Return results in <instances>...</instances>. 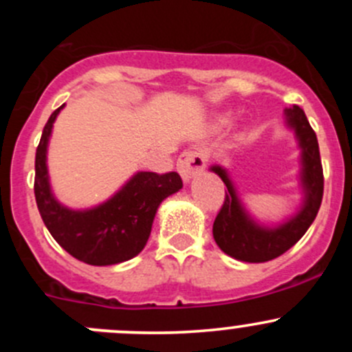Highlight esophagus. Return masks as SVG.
I'll use <instances>...</instances> for the list:
<instances>
[{"instance_id": "esophagus-1", "label": "esophagus", "mask_w": 352, "mask_h": 352, "mask_svg": "<svg viewBox=\"0 0 352 352\" xmlns=\"http://www.w3.org/2000/svg\"><path fill=\"white\" fill-rule=\"evenodd\" d=\"M206 166V156L202 151L199 150H186L182 151L177 160V170L182 175V179L186 182H189L192 179V175L201 172Z\"/></svg>"}]
</instances>
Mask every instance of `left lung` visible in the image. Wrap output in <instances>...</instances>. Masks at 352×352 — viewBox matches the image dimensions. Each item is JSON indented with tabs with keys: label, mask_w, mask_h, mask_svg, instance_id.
I'll use <instances>...</instances> for the list:
<instances>
[{
	"label": "left lung",
	"mask_w": 352,
	"mask_h": 352,
	"mask_svg": "<svg viewBox=\"0 0 352 352\" xmlns=\"http://www.w3.org/2000/svg\"><path fill=\"white\" fill-rule=\"evenodd\" d=\"M287 124L296 131L301 146V182L305 189V204L294 218L278 228H264L252 221L240 204L233 184L230 182L226 170L212 166L225 182V202L219 209L212 225V236L225 254L243 262H267L289 250L314 223L322 197H324V170H322L320 150L317 134L311 129L303 109L293 105L286 109Z\"/></svg>",
	"instance_id": "8db88e82"
}]
</instances>
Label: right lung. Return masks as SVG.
Here are the masks:
<instances>
[{
  "label": "right lung",
  "instance_id": "obj_1",
  "mask_svg": "<svg viewBox=\"0 0 352 352\" xmlns=\"http://www.w3.org/2000/svg\"><path fill=\"white\" fill-rule=\"evenodd\" d=\"M59 109L51 113L35 151L34 192L42 221L69 255L90 265H112L136 257L146 245L160 202L182 189L177 172H140L104 204L73 211L51 192L45 165L47 141Z\"/></svg>",
  "mask_w": 352,
  "mask_h": 352
}]
</instances>
